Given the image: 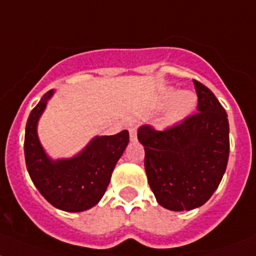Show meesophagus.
<instances>
[{
  "mask_svg": "<svg viewBox=\"0 0 256 256\" xmlns=\"http://www.w3.org/2000/svg\"><path fill=\"white\" fill-rule=\"evenodd\" d=\"M130 141H136L137 140V132L134 128H130Z\"/></svg>",
  "mask_w": 256,
  "mask_h": 256,
  "instance_id": "esophagus-1",
  "label": "esophagus"
}]
</instances>
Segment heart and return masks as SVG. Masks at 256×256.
<instances>
[{"label": "heart", "mask_w": 256, "mask_h": 256, "mask_svg": "<svg viewBox=\"0 0 256 256\" xmlns=\"http://www.w3.org/2000/svg\"><path fill=\"white\" fill-rule=\"evenodd\" d=\"M161 99L164 103L170 102L168 111V120L170 123H178L184 120L187 116L191 115L198 104L196 95L187 90L176 92L174 88H168L162 92Z\"/></svg>", "instance_id": "b5f03b06"}]
</instances>
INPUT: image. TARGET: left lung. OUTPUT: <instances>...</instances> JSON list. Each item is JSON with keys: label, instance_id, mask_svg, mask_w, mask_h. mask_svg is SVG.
<instances>
[{"label": "left lung", "instance_id": "obj_1", "mask_svg": "<svg viewBox=\"0 0 256 256\" xmlns=\"http://www.w3.org/2000/svg\"><path fill=\"white\" fill-rule=\"evenodd\" d=\"M198 111L164 130L141 126L145 171L158 204L191 210L206 204L218 187L229 160L228 114L210 90L194 80Z\"/></svg>", "mask_w": 256, "mask_h": 256}]
</instances>
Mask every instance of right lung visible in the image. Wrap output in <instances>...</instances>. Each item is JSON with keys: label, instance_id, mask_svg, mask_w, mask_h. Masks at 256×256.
Instances as JSON below:
<instances>
[{"label": "right lung", "instance_id": "right-lung-1", "mask_svg": "<svg viewBox=\"0 0 256 256\" xmlns=\"http://www.w3.org/2000/svg\"><path fill=\"white\" fill-rule=\"evenodd\" d=\"M54 90L43 95L31 111L24 134V158L30 178L43 198L65 212H84L102 199L119 158L130 142L128 130L95 136L77 156L52 160L38 136L40 116Z\"/></svg>", "mask_w": 256, "mask_h": 256}]
</instances>
